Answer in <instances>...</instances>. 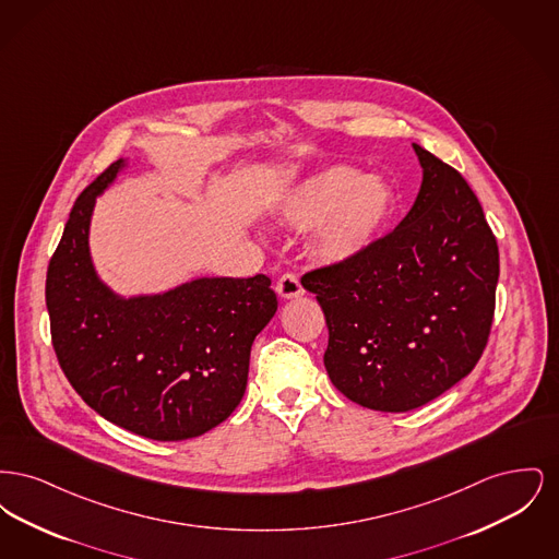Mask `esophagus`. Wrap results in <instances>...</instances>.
<instances>
[{
    "label": "esophagus",
    "instance_id": "obj_1",
    "mask_svg": "<svg viewBox=\"0 0 559 559\" xmlns=\"http://www.w3.org/2000/svg\"><path fill=\"white\" fill-rule=\"evenodd\" d=\"M276 293L283 297V299H295V297H301L304 295V287L299 283V278L295 274H283L276 283Z\"/></svg>",
    "mask_w": 559,
    "mask_h": 559
}]
</instances>
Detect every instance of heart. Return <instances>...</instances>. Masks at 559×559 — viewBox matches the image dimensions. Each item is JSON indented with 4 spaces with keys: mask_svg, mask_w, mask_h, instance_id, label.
Returning <instances> with one entry per match:
<instances>
[{
    "mask_svg": "<svg viewBox=\"0 0 559 559\" xmlns=\"http://www.w3.org/2000/svg\"><path fill=\"white\" fill-rule=\"evenodd\" d=\"M396 210V194L379 176L352 167H326L293 188L281 203V217L295 230H312L314 258L340 266L362 258Z\"/></svg>",
    "mask_w": 559,
    "mask_h": 559,
    "instance_id": "heart-1",
    "label": "heart"
}]
</instances>
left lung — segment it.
Wrapping results in <instances>:
<instances>
[{
	"instance_id": "obj_1",
	"label": "left lung",
	"mask_w": 559,
	"mask_h": 559,
	"mask_svg": "<svg viewBox=\"0 0 559 559\" xmlns=\"http://www.w3.org/2000/svg\"><path fill=\"white\" fill-rule=\"evenodd\" d=\"M424 182L362 258L304 274L329 326L324 367L346 399L406 413L469 374L486 347L499 247L463 176L413 144Z\"/></svg>"
}]
</instances>
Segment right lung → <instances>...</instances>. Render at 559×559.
Instances as JSON below:
<instances>
[{
  "instance_id": "right-lung-1",
  "label": "right lung",
  "mask_w": 559,
  "mask_h": 559,
  "mask_svg": "<svg viewBox=\"0 0 559 559\" xmlns=\"http://www.w3.org/2000/svg\"><path fill=\"white\" fill-rule=\"evenodd\" d=\"M128 167L115 160L75 201L46 278L58 362L87 406L132 433L178 442L230 417L249 374L255 335L278 301L270 278L201 276L174 289L123 297L90 253L96 197Z\"/></svg>"
}]
</instances>
